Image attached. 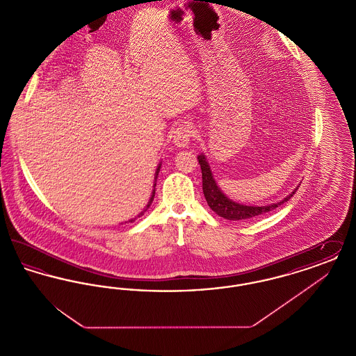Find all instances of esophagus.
<instances>
[{
    "label": "esophagus",
    "instance_id": "obj_1",
    "mask_svg": "<svg viewBox=\"0 0 356 356\" xmlns=\"http://www.w3.org/2000/svg\"><path fill=\"white\" fill-rule=\"evenodd\" d=\"M173 143L177 147H181L184 148L189 141H191V137H192V131H191V125L189 122H183L180 124L175 131H173Z\"/></svg>",
    "mask_w": 356,
    "mask_h": 356
}]
</instances>
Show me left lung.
<instances>
[{"mask_svg": "<svg viewBox=\"0 0 356 356\" xmlns=\"http://www.w3.org/2000/svg\"><path fill=\"white\" fill-rule=\"evenodd\" d=\"M200 168H202V176H203V192L205 196V200L209 205V208L219 215L220 218H224L227 220H248V219H254L260 215H264L267 212H270L272 209L277 208L279 205L288 202L293 193L296 192V189L288 195L287 197L282 202L276 204H270V205H263V207H254V205H243V204L235 203L232 200H229L222 192L220 188L216 184L211 168L207 163V159L204 154L197 156Z\"/></svg>", "mask_w": 356, "mask_h": 356, "instance_id": "1", "label": "left lung"}]
</instances>
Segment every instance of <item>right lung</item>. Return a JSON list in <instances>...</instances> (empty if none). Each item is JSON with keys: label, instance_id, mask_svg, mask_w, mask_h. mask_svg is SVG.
I'll return each mask as SVG.
<instances>
[{"label": "right lung", "instance_id": "1", "mask_svg": "<svg viewBox=\"0 0 356 356\" xmlns=\"http://www.w3.org/2000/svg\"><path fill=\"white\" fill-rule=\"evenodd\" d=\"M159 170H160V165H159V167H157V170H156V177H157V175H159ZM154 186H156V184H154ZM154 191H156V189H153L152 197H151V200H149V203H148V205H147V208H145V209H144V211H143V212H141V213H140V215H138V216H137V218H140V216H143V215H144V212H145V211H147V209H148V208H149V207H151V204H152V202H153V197H154ZM129 221H131V222H132V221H135V219H132V220H129Z\"/></svg>", "mask_w": 356, "mask_h": 356}]
</instances>
